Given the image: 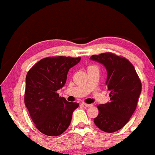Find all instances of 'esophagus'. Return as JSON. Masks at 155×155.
<instances>
[{
	"instance_id": "esophagus-1",
	"label": "esophagus",
	"mask_w": 155,
	"mask_h": 155,
	"mask_svg": "<svg viewBox=\"0 0 155 155\" xmlns=\"http://www.w3.org/2000/svg\"><path fill=\"white\" fill-rule=\"evenodd\" d=\"M92 104H84V107H85L87 108H89V107H92Z\"/></svg>"
}]
</instances>
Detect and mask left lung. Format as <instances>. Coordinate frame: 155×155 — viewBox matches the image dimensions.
Listing matches in <instances>:
<instances>
[{"mask_svg": "<svg viewBox=\"0 0 155 155\" xmlns=\"http://www.w3.org/2000/svg\"><path fill=\"white\" fill-rule=\"evenodd\" d=\"M90 59L107 69L106 85L110 92L109 102L97 106L99 114L94 122L104 132H116L128 123L136 109L142 90L140 80L126 58L104 53L93 55Z\"/></svg>", "mask_w": 155, "mask_h": 155, "instance_id": "obj_1", "label": "left lung"}]
</instances>
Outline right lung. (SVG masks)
<instances>
[{
	"instance_id": "1",
	"label": "right lung",
	"mask_w": 155,
	"mask_h": 155,
	"mask_svg": "<svg viewBox=\"0 0 155 155\" xmlns=\"http://www.w3.org/2000/svg\"><path fill=\"white\" fill-rule=\"evenodd\" d=\"M81 58L57 56L41 59L26 76L25 104L36 128L48 136H58L68 128L79 104L59 97L69 70Z\"/></svg>"
}]
</instances>
